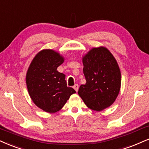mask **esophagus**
Returning a JSON list of instances; mask_svg holds the SVG:
<instances>
[{
  "instance_id": "1",
  "label": "esophagus",
  "mask_w": 149,
  "mask_h": 149,
  "mask_svg": "<svg viewBox=\"0 0 149 149\" xmlns=\"http://www.w3.org/2000/svg\"><path fill=\"white\" fill-rule=\"evenodd\" d=\"M73 89H74L76 91V92H78V85H75L74 86H73Z\"/></svg>"
}]
</instances>
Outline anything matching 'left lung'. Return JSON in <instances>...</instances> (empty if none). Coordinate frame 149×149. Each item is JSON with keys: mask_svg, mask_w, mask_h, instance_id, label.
<instances>
[{"mask_svg": "<svg viewBox=\"0 0 149 149\" xmlns=\"http://www.w3.org/2000/svg\"><path fill=\"white\" fill-rule=\"evenodd\" d=\"M82 60L86 83L80 85L78 93L89 108L99 112L112 105L119 95L121 83L119 64L104 46L92 48Z\"/></svg>", "mask_w": 149, "mask_h": 149, "instance_id": "1", "label": "left lung"}]
</instances>
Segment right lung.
I'll return each instance as SVG.
<instances>
[{"label":"right lung","instance_id":"right-lung-1","mask_svg":"<svg viewBox=\"0 0 149 149\" xmlns=\"http://www.w3.org/2000/svg\"><path fill=\"white\" fill-rule=\"evenodd\" d=\"M64 61L58 52L43 49L37 53L27 71L26 82L32 101L48 113L60 111L71 95L76 93L67 86L65 75L57 70Z\"/></svg>","mask_w":149,"mask_h":149}]
</instances>
